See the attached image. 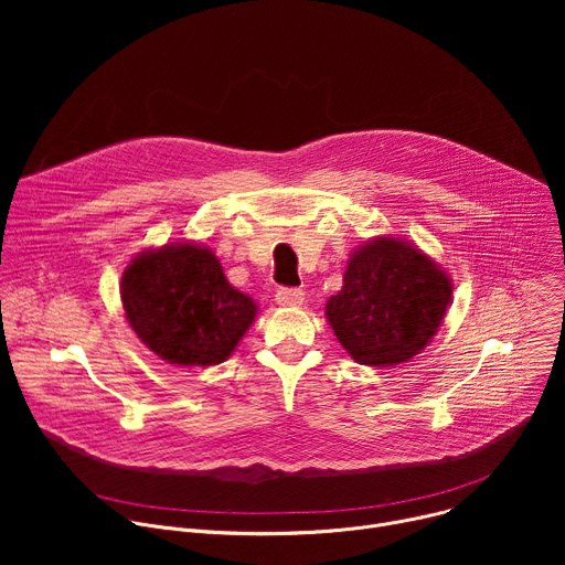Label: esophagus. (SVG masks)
<instances>
[{"label": "esophagus", "instance_id": "1", "mask_svg": "<svg viewBox=\"0 0 565 565\" xmlns=\"http://www.w3.org/2000/svg\"><path fill=\"white\" fill-rule=\"evenodd\" d=\"M275 299H277L279 306H301L303 290H299V288H279L275 292Z\"/></svg>", "mask_w": 565, "mask_h": 565}]
</instances>
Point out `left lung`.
<instances>
[{
	"mask_svg": "<svg viewBox=\"0 0 565 565\" xmlns=\"http://www.w3.org/2000/svg\"><path fill=\"white\" fill-rule=\"evenodd\" d=\"M449 275L395 236L358 248L344 286L327 301V319L349 355L366 366H395L418 355L443 324Z\"/></svg>",
	"mask_w": 565,
	"mask_h": 565,
	"instance_id": "1",
	"label": "left lung"
}]
</instances>
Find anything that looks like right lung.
<instances>
[{"label":"right lung","mask_w":565,"mask_h":565,"mask_svg":"<svg viewBox=\"0 0 565 565\" xmlns=\"http://www.w3.org/2000/svg\"><path fill=\"white\" fill-rule=\"evenodd\" d=\"M120 297L138 340L179 366L221 364L257 315L253 297L230 286L214 253L183 241L140 253L122 273Z\"/></svg>","instance_id":"add662e5"}]
</instances>
